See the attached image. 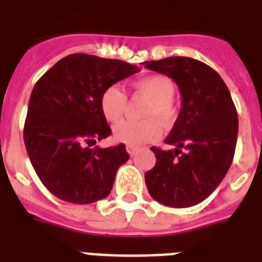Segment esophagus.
Returning a JSON list of instances; mask_svg holds the SVG:
<instances>
[{
	"instance_id": "1",
	"label": "esophagus",
	"mask_w": 262,
	"mask_h": 262,
	"mask_svg": "<svg viewBox=\"0 0 262 262\" xmlns=\"http://www.w3.org/2000/svg\"><path fill=\"white\" fill-rule=\"evenodd\" d=\"M126 151H127V154H129V155H130V156H135L136 152L139 151V148L135 147V145H127Z\"/></svg>"
}]
</instances>
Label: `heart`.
I'll return each mask as SVG.
<instances>
[{"instance_id":"b5f03b06","label":"heart","mask_w":262,"mask_h":262,"mask_svg":"<svg viewBox=\"0 0 262 262\" xmlns=\"http://www.w3.org/2000/svg\"><path fill=\"white\" fill-rule=\"evenodd\" d=\"M132 88L137 94L148 99L141 111L140 122L117 123L113 129V137L118 143L129 145H141L156 139L160 133V125L170 126L177 118V107L172 98L175 95V84L164 75H154L136 80ZM126 95L118 85H110L100 95V110L108 122H117L122 118L126 110Z\"/></svg>"}]
</instances>
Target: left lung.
<instances>
[{
  "label": "left lung",
  "mask_w": 262,
  "mask_h": 262,
  "mask_svg": "<svg viewBox=\"0 0 262 262\" xmlns=\"http://www.w3.org/2000/svg\"><path fill=\"white\" fill-rule=\"evenodd\" d=\"M145 68L174 80L182 96L166 139L175 148H151L156 164L145 172L148 191L167 207H193L219 186L231 166L238 137L235 104L217 72L201 61L168 57Z\"/></svg>",
  "instance_id": "8db88e82"
}]
</instances>
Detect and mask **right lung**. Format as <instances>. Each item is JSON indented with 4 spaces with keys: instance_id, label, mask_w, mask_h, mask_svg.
<instances>
[{
    "instance_id": "right-lung-1",
    "label": "right lung",
    "mask_w": 262,
    "mask_h": 262,
    "mask_svg": "<svg viewBox=\"0 0 262 262\" xmlns=\"http://www.w3.org/2000/svg\"><path fill=\"white\" fill-rule=\"evenodd\" d=\"M139 71L119 59L71 54L35 84L24 143L39 179L55 197L91 204L110 194L115 174L129 154L125 144L90 148L111 135L100 110V95Z\"/></svg>"
}]
</instances>
